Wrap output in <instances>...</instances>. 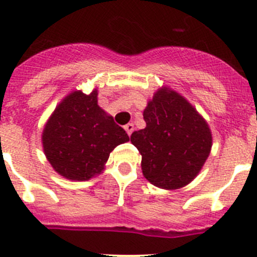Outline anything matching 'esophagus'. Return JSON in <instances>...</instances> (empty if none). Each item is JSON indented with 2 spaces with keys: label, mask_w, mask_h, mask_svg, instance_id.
<instances>
[{
  "label": "esophagus",
  "mask_w": 257,
  "mask_h": 257,
  "mask_svg": "<svg viewBox=\"0 0 257 257\" xmlns=\"http://www.w3.org/2000/svg\"><path fill=\"white\" fill-rule=\"evenodd\" d=\"M124 129L126 131L128 136H131V134L133 133V131H134V124L133 123H128L125 126H124Z\"/></svg>",
  "instance_id": "34e87169"
}]
</instances>
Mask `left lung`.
<instances>
[{
  "mask_svg": "<svg viewBox=\"0 0 257 257\" xmlns=\"http://www.w3.org/2000/svg\"><path fill=\"white\" fill-rule=\"evenodd\" d=\"M146 128L132 133L131 142L142 155L146 179L162 189L189 184L212 148L207 121L175 91L161 88L143 111Z\"/></svg>",
  "mask_w": 257,
  "mask_h": 257,
  "instance_id": "1",
  "label": "left lung"
}]
</instances>
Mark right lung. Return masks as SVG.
Listing matches in <instances>:
<instances>
[{
    "mask_svg": "<svg viewBox=\"0 0 257 257\" xmlns=\"http://www.w3.org/2000/svg\"><path fill=\"white\" fill-rule=\"evenodd\" d=\"M128 141L125 131L97 105L96 90L67 96L43 132L44 153L53 169L78 181L100 174L110 152Z\"/></svg>",
    "mask_w": 257,
    "mask_h": 257,
    "instance_id": "obj_1",
    "label": "right lung"
}]
</instances>
